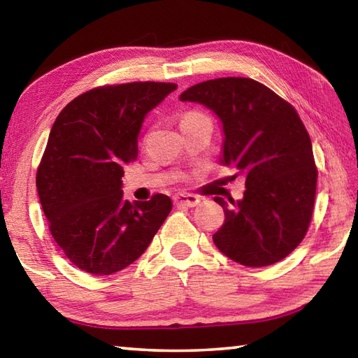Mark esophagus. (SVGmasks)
Returning a JSON list of instances; mask_svg holds the SVG:
<instances>
[{
  "label": "esophagus",
  "instance_id": "1",
  "mask_svg": "<svg viewBox=\"0 0 358 358\" xmlns=\"http://www.w3.org/2000/svg\"><path fill=\"white\" fill-rule=\"evenodd\" d=\"M199 202H201V199L194 196V194H177L173 197V203L177 207H196Z\"/></svg>",
  "mask_w": 358,
  "mask_h": 358
}]
</instances>
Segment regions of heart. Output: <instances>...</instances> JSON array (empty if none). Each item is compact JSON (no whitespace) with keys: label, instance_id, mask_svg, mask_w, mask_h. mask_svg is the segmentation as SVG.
Here are the masks:
<instances>
[{"label":"heart","instance_id":"heart-1","mask_svg":"<svg viewBox=\"0 0 358 358\" xmlns=\"http://www.w3.org/2000/svg\"><path fill=\"white\" fill-rule=\"evenodd\" d=\"M194 117H201V113H186L183 118H181V121L183 120H187V118H194Z\"/></svg>","mask_w":358,"mask_h":358}]
</instances>
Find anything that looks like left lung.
<instances>
[{
    "mask_svg": "<svg viewBox=\"0 0 358 358\" xmlns=\"http://www.w3.org/2000/svg\"><path fill=\"white\" fill-rule=\"evenodd\" d=\"M180 101L197 102L221 121V164L238 169L241 201L215 197L226 221L213 235L217 250L246 266L289 256L306 235L316 197L311 138L295 108L252 78L222 77L194 85Z\"/></svg>",
    "mask_w": 358,
    "mask_h": 358,
    "instance_id": "1",
    "label": "left lung"
}]
</instances>
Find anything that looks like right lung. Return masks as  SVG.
<instances>
[{"label":"right lung","instance_id":"1","mask_svg":"<svg viewBox=\"0 0 358 358\" xmlns=\"http://www.w3.org/2000/svg\"><path fill=\"white\" fill-rule=\"evenodd\" d=\"M175 90L161 82L94 88L71 101L53 123L36 187L52 237L77 268L99 276L126 268L171 213L166 194L126 201L121 177L137 157L147 113Z\"/></svg>","mask_w":358,"mask_h":358}]
</instances>
